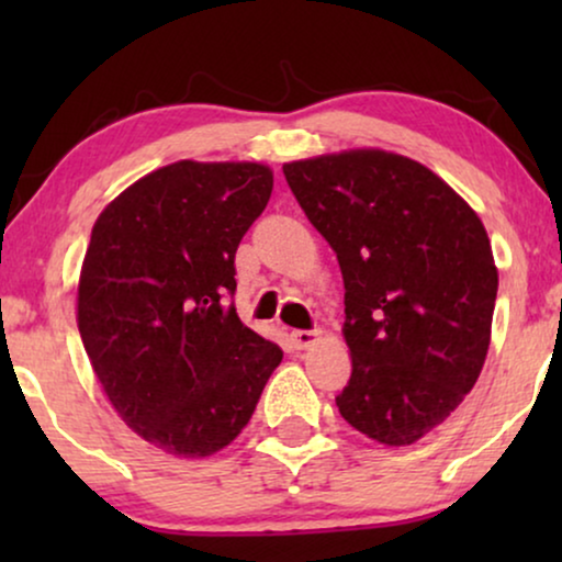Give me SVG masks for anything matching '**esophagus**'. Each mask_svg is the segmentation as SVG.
I'll return each instance as SVG.
<instances>
[{
  "label": "esophagus",
  "mask_w": 562,
  "mask_h": 562,
  "mask_svg": "<svg viewBox=\"0 0 562 562\" xmlns=\"http://www.w3.org/2000/svg\"><path fill=\"white\" fill-rule=\"evenodd\" d=\"M317 329H294V333H291V342H294L296 350H304L317 340Z\"/></svg>",
  "instance_id": "34e87169"
}]
</instances>
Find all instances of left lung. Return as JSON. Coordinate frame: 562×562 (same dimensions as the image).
<instances>
[{
    "label": "left lung",
    "mask_w": 562,
    "mask_h": 562,
    "mask_svg": "<svg viewBox=\"0 0 562 562\" xmlns=\"http://www.w3.org/2000/svg\"><path fill=\"white\" fill-rule=\"evenodd\" d=\"M283 176L342 271L352 373L337 409L375 442H417L486 360L498 289L486 227L440 176L396 153L294 160Z\"/></svg>",
    "instance_id": "obj_1"
}]
</instances>
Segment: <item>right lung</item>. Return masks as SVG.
<instances>
[{
    "mask_svg": "<svg viewBox=\"0 0 562 562\" xmlns=\"http://www.w3.org/2000/svg\"><path fill=\"white\" fill-rule=\"evenodd\" d=\"M260 164L179 160L99 214L79 279V333L127 427L206 458L248 425L283 352L237 317L235 252L266 210Z\"/></svg>",
    "mask_w": 562,
    "mask_h": 562,
    "instance_id": "obj_1",
    "label": "right lung"
}]
</instances>
